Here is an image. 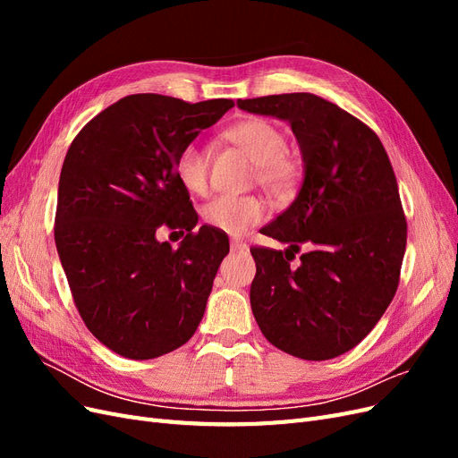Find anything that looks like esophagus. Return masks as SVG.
Instances as JSON below:
<instances>
[{"instance_id":"obj_1","label":"esophagus","mask_w":458,"mask_h":458,"mask_svg":"<svg viewBox=\"0 0 458 458\" xmlns=\"http://www.w3.org/2000/svg\"><path fill=\"white\" fill-rule=\"evenodd\" d=\"M248 246L241 239H231V252H246Z\"/></svg>"}]
</instances>
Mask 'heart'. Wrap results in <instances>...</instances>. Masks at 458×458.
<instances>
[{
	"instance_id": "1",
	"label": "heart",
	"mask_w": 458,
	"mask_h": 458,
	"mask_svg": "<svg viewBox=\"0 0 458 458\" xmlns=\"http://www.w3.org/2000/svg\"><path fill=\"white\" fill-rule=\"evenodd\" d=\"M229 140L256 162L258 183L273 192H284L298 182L300 165L288 155L283 128L266 118H248L227 131ZM210 150L191 141L175 157V177L191 195H206L210 185ZM267 216V204L256 195H219L202 208L206 225L227 234H242Z\"/></svg>"
}]
</instances>
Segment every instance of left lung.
<instances>
[{
  "label": "left lung",
  "mask_w": 458,
  "mask_h": 458,
  "mask_svg": "<svg viewBox=\"0 0 458 458\" xmlns=\"http://www.w3.org/2000/svg\"><path fill=\"white\" fill-rule=\"evenodd\" d=\"M237 105L288 120L306 164L296 200L263 229L286 242V252L250 248L252 313L275 348L327 361L355 348L395 296L407 219L392 162L367 123L317 95ZM301 245L309 250L293 267Z\"/></svg>",
  "instance_id": "obj_1"
}]
</instances>
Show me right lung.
Masks as SVG:
<instances>
[{"instance_id": "add662e5", "label": "right lung", "mask_w": 458, "mask_h": 458, "mask_svg": "<svg viewBox=\"0 0 458 458\" xmlns=\"http://www.w3.org/2000/svg\"><path fill=\"white\" fill-rule=\"evenodd\" d=\"M233 105L128 95L91 118L66 152L55 244L81 321L122 357L177 350L204 315L229 239L206 225L192 231L199 216L174 164ZM160 226L188 231L177 251L156 241Z\"/></svg>"}]
</instances>
